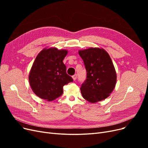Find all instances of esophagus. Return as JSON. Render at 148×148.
Returning a JSON list of instances; mask_svg holds the SVG:
<instances>
[{
    "mask_svg": "<svg viewBox=\"0 0 148 148\" xmlns=\"http://www.w3.org/2000/svg\"><path fill=\"white\" fill-rule=\"evenodd\" d=\"M72 78H73V80H74V81H75V80L76 79H77V75H74L73 76V77H72Z\"/></svg>",
    "mask_w": 148,
    "mask_h": 148,
    "instance_id": "34e87169",
    "label": "esophagus"
}]
</instances>
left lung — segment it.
<instances>
[{
	"instance_id": "1",
	"label": "left lung",
	"mask_w": 148,
	"mask_h": 148,
	"mask_svg": "<svg viewBox=\"0 0 148 148\" xmlns=\"http://www.w3.org/2000/svg\"><path fill=\"white\" fill-rule=\"evenodd\" d=\"M87 77L82 84V95L91 103L105 99L115 88L117 74L110 57L104 49L91 47L80 50Z\"/></svg>"
}]
</instances>
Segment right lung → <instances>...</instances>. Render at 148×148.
Here are the masks:
<instances>
[{
    "label": "right lung",
    "mask_w": 148,
    "mask_h": 148,
    "mask_svg": "<svg viewBox=\"0 0 148 148\" xmlns=\"http://www.w3.org/2000/svg\"><path fill=\"white\" fill-rule=\"evenodd\" d=\"M67 50L45 48L34 62L29 75V82L34 94L42 99L52 101L63 94V87L73 79L66 72L63 60Z\"/></svg>",
    "instance_id": "obj_1"
}]
</instances>
